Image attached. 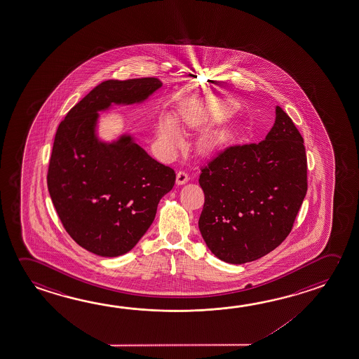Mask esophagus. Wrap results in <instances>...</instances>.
Here are the masks:
<instances>
[{
    "instance_id": "obj_1",
    "label": "esophagus",
    "mask_w": 359,
    "mask_h": 359,
    "mask_svg": "<svg viewBox=\"0 0 359 359\" xmlns=\"http://www.w3.org/2000/svg\"><path fill=\"white\" fill-rule=\"evenodd\" d=\"M189 175L188 172L185 170H180L177 174V182L179 185H182L185 182H188Z\"/></svg>"
}]
</instances>
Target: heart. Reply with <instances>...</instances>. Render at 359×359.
Here are the masks:
<instances>
[{"label":"heart","instance_id":"heart-1","mask_svg":"<svg viewBox=\"0 0 359 359\" xmlns=\"http://www.w3.org/2000/svg\"><path fill=\"white\" fill-rule=\"evenodd\" d=\"M184 120H185V123H190V125H195L198 123V120L191 114H187L184 116ZM159 136L160 140L164 142L166 147L170 150H174L180 144V133L170 118H165L164 123L160 125ZM223 142L224 135L219 133H214L206 137L205 147L209 150H215L223 144Z\"/></svg>","mask_w":359,"mask_h":359}]
</instances>
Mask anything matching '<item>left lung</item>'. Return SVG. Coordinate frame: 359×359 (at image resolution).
Returning a JSON list of instances; mask_svg holds the SVG:
<instances>
[{"label": "left lung", "mask_w": 359, "mask_h": 359, "mask_svg": "<svg viewBox=\"0 0 359 359\" xmlns=\"http://www.w3.org/2000/svg\"><path fill=\"white\" fill-rule=\"evenodd\" d=\"M276 114L265 140L228 147L200 169V233L226 263L244 264L279 247L306 194L303 137L282 107Z\"/></svg>", "instance_id": "8db88e82"}]
</instances>
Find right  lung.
Returning a JSON list of instances; mask_svg holds the SVG:
<instances>
[{"mask_svg":"<svg viewBox=\"0 0 359 359\" xmlns=\"http://www.w3.org/2000/svg\"><path fill=\"white\" fill-rule=\"evenodd\" d=\"M163 85L156 77L107 80L60 123L48 163V188L69 236L101 257L128 253L153 224L175 171L123 135L105 144L95 135L97 111L142 102Z\"/></svg>","mask_w":359,"mask_h":359,"instance_id":"right-lung-1","label":"right lung"}]
</instances>
